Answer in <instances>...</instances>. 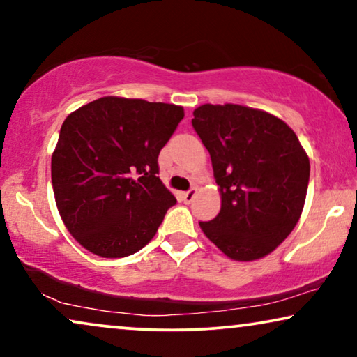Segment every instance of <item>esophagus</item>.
I'll list each match as a JSON object with an SVG mask.
<instances>
[{"label":"esophagus","instance_id":"34e87169","mask_svg":"<svg viewBox=\"0 0 357 357\" xmlns=\"http://www.w3.org/2000/svg\"><path fill=\"white\" fill-rule=\"evenodd\" d=\"M197 193H198L197 188H190L188 192H185V193L182 195L183 202H185V203H192L193 199H195V197H197Z\"/></svg>","mask_w":357,"mask_h":357}]
</instances>
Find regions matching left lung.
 <instances>
[{
  "instance_id": "8db88e82",
  "label": "left lung",
  "mask_w": 357,
  "mask_h": 357,
  "mask_svg": "<svg viewBox=\"0 0 357 357\" xmlns=\"http://www.w3.org/2000/svg\"><path fill=\"white\" fill-rule=\"evenodd\" d=\"M193 116L221 190V211L199 227L234 260L268 255L301 218L310 177L305 151L294 131L266 112L206 104Z\"/></svg>"
}]
</instances>
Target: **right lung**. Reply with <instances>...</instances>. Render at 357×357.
<instances>
[{"instance_id":"obj_1","label":"right lung","mask_w":357,"mask_h":357,"mask_svg":"<svg viewBox=\"0 0 357 357\" xmlns=\"http://www.w3.org/2000/svg\"><path fill=\"white\" fill-rule=\"evenodd\" d=\"M183 109L162 102L102 97L63 121L52 183L71 236L104 258L141 250L177 203L158 177L160 149Z\"/></svg>"}]
</instances>
